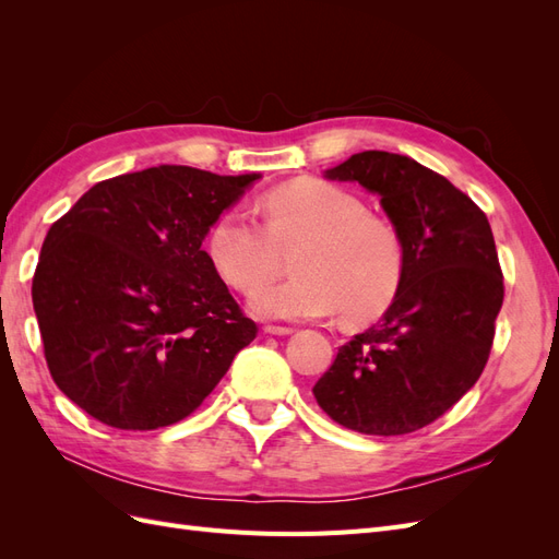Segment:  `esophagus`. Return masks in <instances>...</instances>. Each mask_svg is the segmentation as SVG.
Instances as JSON below:
<instances>
[{
	"label": "esophagus",
	"mask_w": 559,
	"mask_h": 559,
	"mask_svg": "<svg viewBox=\"0 0 559 559\" xmlns=\"http://www.w3.org/2000/svg\"><path fill=\"white\" fill-rule=\"evenodd\" d=\"M263 331L270 333V335H289V333H294L292 326H277V324H267V326H263Z\"/></svg>",
	"instance_id": "34e87169"
}]
</instances>
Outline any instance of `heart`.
<instances>
[{
  "instance_id": "heart-1",
  "label": "heart",
  "mask_w": 559,
  "mask_h": 559,
  "mask_svg": "<svg viewBox=\"0 0 559 559\" xmlns=\"http://www.w3.org/2000/svg\"><path fill=\"white\" fill-rule=\"evenodd\" d=\"M263 224L233 207L216 218L207 251L216 273L242 294L278 274L283 253L297 249V275L251 294L267 319H314L341 310L347 321L378 317L399 294L405 245L364 200L321 179H296L261 200Z\"/></svg>"
}]
</instances>
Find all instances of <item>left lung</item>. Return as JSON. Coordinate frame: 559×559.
<instances>
[{
  "mask_svg": "<svg viewBox=\"0 0 559 559\" xmlns=\"http://www.w3.org/2000/svg\"><path fill=\"white\" fill-rule=\"evenodd\" d=\"M380 195L405 245V275L378 324L354 335L314 384L333 421L370 436L431 425L478 382L503 275L485 212L408 156L361 151L326 170Z\"/></svg>",
  "mask_w": 559,
  "mask_h": 559,
  "instance_id": "1",
  "label": "left lung"
}]
</instances>
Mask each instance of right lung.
Here are the masks:
<instances>
[{"label":"right lung","instance_id":"right-lung-1","mask_svg":"<svg viewBox=\"0 0 559 559\" xmlns=\"http://www.w3.org/2000/svg\"><path fill=\"white\" fill-rule=\"evenodd\" d=\"M261 175L158 165L95 183L50 226L32 277L60 392L114 429L189 417L257 337L202 240Z\"/></svg>","mask_w":559,"mask_h":559}]
</instances>
